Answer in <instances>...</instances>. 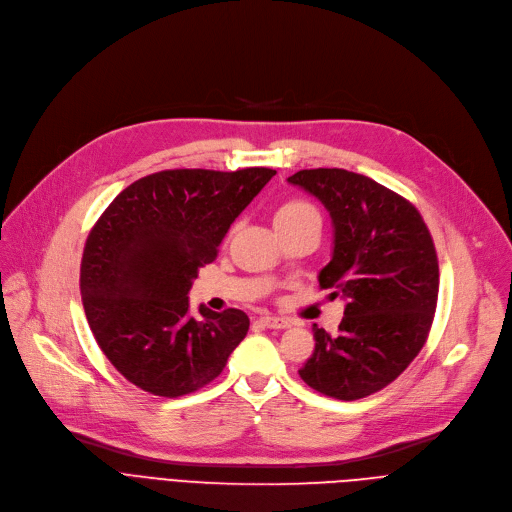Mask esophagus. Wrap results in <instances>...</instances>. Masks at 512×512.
I'll return each instance as SVG.
<instances>
[{"instance_id":"esophagus-1","label":"esophagus","mask_w":512,"mask_h":512,"mask_svg":"<svg viewBox=\"0 0 512 512\" xmlns=\"http://www.w3.org/2000/svg\"><path fill=\"white\" fill-rule=\"evenodd\" d=\"M260 322H262L266 328H289V326H291L289 320L279 318V316H262Z\"/></svg>"}]
</instances>
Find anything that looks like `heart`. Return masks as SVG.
Wrapping results in <instances>:
<instances>
[{"label":"heart","mask_w":512,"mask_h":512,"mask_svg":"<svg viewBox=\"0 0 512 512\" xmlns=\"http://www.w3.org/2000/svg\"><path fill=\"white\" fill-rule=\"evenodd\" d=\"M310 217L320 219L318 210L312 204H308L304 200H289V202H285L277 208L275 225H291V223H297L302 219H310Z\"/></svg>","instance_id":"1"}]
</instances>
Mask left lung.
<instances>
[{
    "label": "left lung",
    "mask_w": 512,
    "mask_h": 512,
    "mask_svg": "<svg viewBox=\"0 0 512 512\" xmlns=\"http://www.w3.org/2000/svg\"><path fill=\"white\" fill-rule=\"evenodd\" d=\"M316 196L335 227L320 270L330 299H345L339 335L314 324V353L299 370L318 393L364 399L393 382L422 351L438 302V256L419 210L347 169H302L287 179Z\"/></svg>",
    "instance_id": "left-lung-1"
}]
</instances>
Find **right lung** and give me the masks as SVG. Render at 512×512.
Listing matches in <instances>:
<instances>
[{
	"mask_svg": "<svg viewBox=\"0 0 512 512\" xmlns=\"http://www.w3.org/2000/svg\"><path fill=\"white\" fill-rule=\"evenodd\" d=\"M277 171L167 169L119 192L90 229L80 293L115 370L157 397L213 382L250 328L246 312L190 316L188 291L225 233Z\"/></svg>",
	"mask_w": 512,
	"mask_h": 512,
	"instance_id": "right-lung-1",
	"label": "right lung"
}]
</instances>
